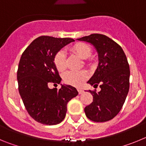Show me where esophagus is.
Returning a JSON list of instances; mask_svg holds the SVG:
<instances>
[{"label":"esophagus","instance_id":"obj_1","mask_svg":"<svg viewBox=\"0 0 146 146\" xmlns=\"http://www.w3.org/2000/svg\"><path fill=\"white\" fill-rule=\"evenodd\" d=\"M77 91H78V93H79V94H82V93L84 92V91H83V90H82V89H81V88H78V89H77Z\"/></svg>","mask_w":146,"mask_h":146}]
</instances>
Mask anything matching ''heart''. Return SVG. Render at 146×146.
Listing matches in <instances>:
<instances>
[{
	"label": "heart",
	"mask_w": 146,
	"mask_h": 146,
	"mask_svg": "<svg viewBox=\"0 0 146 146\" xmlns=\"http://www.w3.org/2000/svg\"><path fill=\"white\" fill-rule=\"evenodd\" d=\"M69 50L80 58L84 59V64L87 66L92 64V59L90 58V56L92 54V49L88 44L83 42H77L72 45ZM53 64L58 72H64L66 68V58L65 53L63 51L60 50L55 53L53 57ZM88 73L84 70L78 72L69 71L64 74V80L66 84L80 87L88 79Z\"/></svg>",
	"instance_id": "heart-1"
}]
</instances>
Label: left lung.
Wrapping results in <instances>:
<instances>
[{
  "label": "left lung",
  "mask_w": 146,
  "mask_h": 146,
  "mask_svg": "<svg viewBox=\"0 0 146 146\" xmlns=\"http://www.w3.org/2000/svg\"><path fill=\"white\" fill-rule=\"evenodd\" d=\"M92 44L99 56V64L88 81L101 91H91L93 102L85 108L88 118L95 122L113 119L123 107L129 89V66L123 49L105 35L94 33L77 38Z\"/></svg>",
  "instance_id": "8db88e82"
}]
</instances>
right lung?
Returning <instances> with one entry per match:
<instances>
[{
  "label": "right lung",
  "mask_w": 146,
  "mask_h": 146,
  "mask_svg": "<svg viewBox=\"0 0 146 146\" xmlns=\"http://www.w3.org/2000/svg\"><path fill=\"white\" fill-rule=\"evenodd\" d=\"M70 38L42 36L34 39L22 54L17 70L19 93L28 114L38 123L55 125L64 119L67 103L77 96L74 87L60 84L61 78L53 64L56 52L71 42Z\"/></svg>",
  "instance_id": "1"
}]
</instances>
